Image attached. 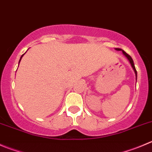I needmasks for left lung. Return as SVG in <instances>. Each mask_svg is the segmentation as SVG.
<instances>
[{
    "instance_id": "obj_1",
    "label": "left lung",
    "mask_w": 152,
    "mask_h": 152,
    "mask_svg": "<svg viewBox=\"0 0 152 152\" xmlns=\"http://www.w3.org/2000/svg\"><path fill=\"white\" fill-rule=\"evenodd\" d=\"M115 50H122V53H124V55H125V57H126L128 59V60H129L130 63H131V66H132L133 69H134V72H135V74H136V79H137V70H136V69H135V66H134V61H133V60H132V58H131V56H130L129 54H128V53H127L126 52L124 51L123 50H122V49H120V48H115Z\"/></svg>"
}]
</instances>
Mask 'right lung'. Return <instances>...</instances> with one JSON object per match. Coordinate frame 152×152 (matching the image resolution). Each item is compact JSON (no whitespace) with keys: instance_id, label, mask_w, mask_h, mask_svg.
<instances>
[{"instance_id":"1","label":"right lung","mask_w":152,"mask_h":152,"mask_svg":"<svg viewBox=\"0 0 152 152\" xmlns=\"http://www.w3.org/2000/svg\"><path fill=\"white\" fill-rule=\"evenodd\" d=\"M24 54H22V55H21V58H20V60H19V63H20V61H21V58H22V57H23V55H24Z\"/></svg>"}]
</instances>
